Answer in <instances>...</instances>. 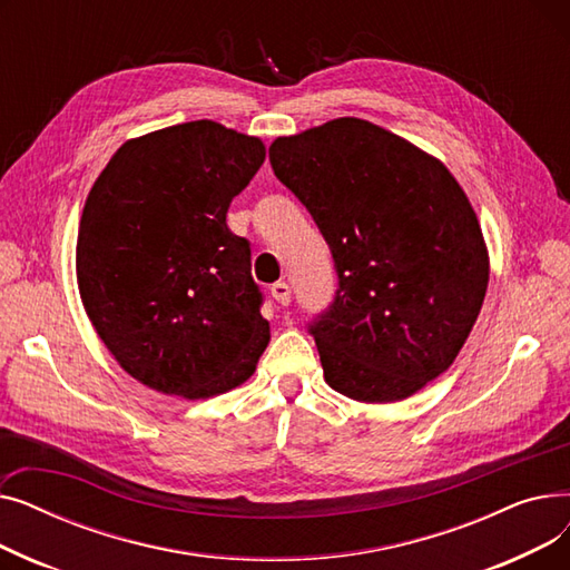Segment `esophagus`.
Returning <instances> with one entry per match:
<instances>
[{"mask_svg":"<svg viewBox=\"0 0 570 570\" xmlns=\"http://www.w3.org/2000/svg\"><path fill=\"white\" fill-rule=\"evenodd\" d=\"M273 297L277 301V305H282V307H286L288 303H291V286L288 284H284V282H279V284H275L273 286Z\"/></svg>","mask_w":570,"mask_h":570,"instance_id":"esophagus-1","label":"esophagus"}]
</instances>
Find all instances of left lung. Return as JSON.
Listing matches in <instances>:
<instances>
[{"mask_svg":"<svg viewBox=\"0 0 570 570\" xmlns=\"http://www.w3.org/2000/svg\"><path fill=\"white\" fill-rule=\"evenodd\" d=\"M314 217L340 291L309 325L333 391L400 402L455 363L490 282L488 245L453 173L406 138L337 117L269 145Z\"/></svg>","mask_w":570,"mask_h":570,"instance_id":"1","label":"left lung"}]
</instances>
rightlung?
<instances>
[{
  "label": "right lung",
  "instance_id": "right-lung-1",
  "mask_svg": "<svg viewBox=\"0 0 570 570\" xmlns=\"http://www.w3.org/2000/svg\"><path fill=\"white\" fill-rule=\"evenodd\" d=\"M263 159L261 138L196 119L127 140L87 194L82 307L119 367L157 393H228L269 342L249 243L226 226Z\"/></svg>",
  "mask_w": 570,
  "mask_h": 570
}]
</instances>
